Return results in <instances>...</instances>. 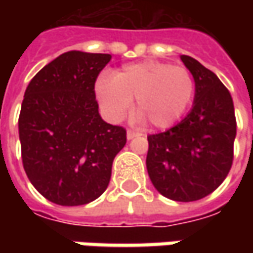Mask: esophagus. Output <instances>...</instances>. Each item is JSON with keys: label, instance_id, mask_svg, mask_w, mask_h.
Instances as JSON below:
<instances>
[{"label": "esophagus", "instance_id": "obj_1", "mask_svg": "<svg viewBox=\"0 0 253 253\" xmlns=\"http://www.w3.org/2000/svg\"><path fill=\"white\" fill-rule=\"evenodd\" d=\"M141 135H142L141 132L132 131V129H129V131L126 132V138H128V139H133V138H136V136H141Z\"/></svg>", "mask_w": 253, "mask_h": 253}]
</instances>
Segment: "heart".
I'll return each instance as SVG.
<instances>
[{
  "mask_svg": "<svg viewBox=\"0 0 253 253\" xmlns=\"http://www.w3.org/2000/svg\"><path fill=\"white\" fill-rule=\"evenodd\" d=\"M196 92V82L183 66L145 60L125 64L112 74L100 77L95 94L104 112L120 121L131 110L132 100L139 118L149 120L155 128H169L183 117Z\"/></svg>",
  "mask_w": 253,
  "mask_h": 253,
  "instance_id": "b5f03b06",
  "label": "heart"
}]
</instances>
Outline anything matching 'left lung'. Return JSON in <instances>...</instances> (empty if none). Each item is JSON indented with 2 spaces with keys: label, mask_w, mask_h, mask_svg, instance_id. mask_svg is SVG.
<instances>
[{
  "label": "left lung",
  "mask_w": 253,
  "mask_h": 253,
  "mask_svg": "<svg viewBox=\"0 0 253 253\" xmlns=\"http://www.w3.org/2000/svg\"><path fill=\"white\" fill-rule=\"evenodd\" d=\"M196 82L194 104L184 120L148 136L146 169L162 196L196 201L225 180L234 159L237 120L228 88L196 59L181 54Z\"/></svg>",
  "instance_id": "left-lung-1"
}]
</instances>
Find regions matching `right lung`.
Returning <instances> with one entry per match:
<instances>
[{
  "label": "right lung",
  "instance_id": "1",
  "mask_svg": "<svg viewBox=\"0 0 253 253\" xmlns=\"http://www.w3.org/2000/svg\"><path fill=\"white\" fill-rule=\"evenodd\" d=\"M111 54L72 50L31 80L18 120L22 163L44 199L83 206L98 199L111 179L126 131L98 114L94 85Z\"/></svg>",
  "mask_w": 253,
  "mask_h": 253
}]
</instances>
